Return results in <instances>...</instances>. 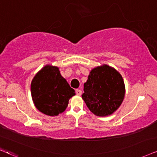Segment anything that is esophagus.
<instances>
[{
    "label": "esophagus",
    "mask_w": 157,
    "mask_h": 157,
    "mask_svg": "<svg viewBox=\"0 0 157 157\" xmlns=\"http://www.w3.org/2000/svg\"><path fill=\"white\" fill-rule=\"evenodd\" d=\"M76 94L77 95V96H81V94H82V90H80V89H77Z\"/></svg>",
    "instance_id": "34e87169"
}]
</instances>
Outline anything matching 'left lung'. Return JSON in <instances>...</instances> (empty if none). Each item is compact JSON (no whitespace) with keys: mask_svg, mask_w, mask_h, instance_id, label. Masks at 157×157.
I'll list each match as a JSON object with an SVG mask.
<instances>
[{"mask_svg":"<svg viewBox=\"0 0 157 157\" xmlns=\"http://www.w3.org/2000/svg\"><path fill=\"white\" fill-rule=\"evenodd\" d=\"M125 93L121 75L108 65L91 70L84 84L82 99L91 112L106 117L114 113L123 101Z\"/></svg>","mask_w":157,"mask_h":157,"instance_id":"obj_1","label":"left lung"}]
</instances>
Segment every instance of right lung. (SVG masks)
I'll use <instances>...</instances> for the list:
<instances>
[{
  "instance_id": "add662e5",
  "label": "right lung",
  "mask_w": 157,
  "mask_h": 157,
  "mask_svg": "<svg viewBox=\"0 0 157 157\" xmlns=\"http://www.w3.org/2000/svg\"><path fill=\"white\" fill-rule=\"evenodd\" d=\"M33 102L40 112L57 116L66 109L69 98L75 95L58 67L47 65L37 72L31 83Z\"/></svg>"
}]
</instances>
